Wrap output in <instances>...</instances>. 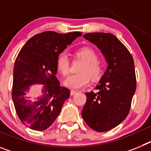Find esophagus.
Instances as JSON below:
<instances>
[{"instance_id":"34e87169","label":"esophagus","mask_w":151,"mask_h":151,"mask_svg":"<svg viewBox=\"0 0 151 151\" xmlns=\"http://www.w3.org/2000/svg\"><path fill=\"white\" fill-rule=\"evenodd\" d=\"M77 91H75V90H71V91H70V94H71V95H74L75 94H76L77 93Z\"/></svg>"}]
</instances>
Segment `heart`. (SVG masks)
<instances>
[{"label":"heart","instance_id":"b5f03b06","mask_svg":"<svg viewBox=\"0 0 151 151\" xmlns=\"http://www.w3.org/2000/svg\"><path fill=\"white\" fill-rule=\"evenodd\" d=\"M75 56L84 61L80 67V73L70 76L65 81L64 84L66 87L72 89L83 88L90 82V78L97 82L101 78L104 73V66L100 60L97 52L90 47H82L75 52ZM57 67L63 76L66 77L70 71V61L66 54L62 53L57 57Z\"/></svg>","mask_w":151,"mask_h":151}]
</instances>
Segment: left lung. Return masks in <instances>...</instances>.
I'll list each match as a JSON object with an SVG mask.
<instances>
[{
	"label": "left lung",
	"instance_id": "8db88e82",
	"mask_svg": "<svg viewBox=\"0 0 151 151\" xmlns=\"http://www.w3.org/2000/svg\"><path fill=\"white\" fill-rule=\"evenodd\" d=\"M85 39L97 45L108 67L96 89L87 92L82 111L85 122L92 129L104 132L115 128L126 118L136 90L132 56L126 47L110 33H87Z\"/></svg>",
	"mask_w": 151,
	"mask_h": 151
}]
</instances>
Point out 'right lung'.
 Wrapping results in <instances>:
<instances>
[{"mask_svg":"<svg viewBox=\"0 0 151 151\" xmlns=\"http://www.w3.org/2000/svg\"><path fill=\"white\" fill-rule=\"evenodd\" d=\"M81 35L79 32L60 34L47 31L32 37L19 53L13 69L12 98L18 117L30 129L44 131L50 127L69 98V89L61 87L56 77L57 57ZM35 83L45 87L42 97L32 103L24 95Z\"/></svg>","mask_w":151,"mask_h":151,"instance_id":"1","label":"right lung"}]
</instances>
